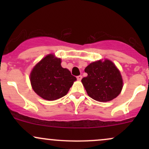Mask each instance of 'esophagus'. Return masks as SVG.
<instances>
[{
    "mask_svg": "<svg viewBox=\"0 0 149 149\" xmlns=\"http://www.w3.org/2000/svg\"><path fill=\"white\" fill-rule=\"evenodd\" d=\"M76 78H77V79H78V80H80L82 79V78H83V77H82L81 75H80V76H77Z\"/></svg>",
    "mask_w": 149,
    "mask_h": 149,
    "instance_id": "34e87169",
    "label": "esophagus"
}]
</instances>
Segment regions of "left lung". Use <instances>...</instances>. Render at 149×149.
<instances>
[{"instance_id":"left-lung-1","label":"left lung","mask_w":149,"mask_h":149,"mask_svg":"<svg viewBox=\"0 0 149 149\" xmlns=\"http://www.w3.org/2000/svg\"><path fill=\"white\" fill-rule=\"evenodd\" d=\"M87 77L81 80L87 93L93 100L101 102L113 100L120 93L123 79L115 64L110 60L97 61L85 69Z\"/></svg>"}]
</instances>
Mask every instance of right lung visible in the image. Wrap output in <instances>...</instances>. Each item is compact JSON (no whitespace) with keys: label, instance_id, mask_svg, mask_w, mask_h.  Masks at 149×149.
<instances>
[{"label":"right lung","instance_id":"obj_1","mask_svg":"<svg viewBox=\"0 0 149 149\" xmlns=\"http://www.w3.org/2000/svg\"><path fill=\"white\" fill-rule=\"evenodd\" d=\"M76 78L61 66V59L49 54L36 65L30 76L34 92L46 100L65 96Z\"/></svg>","mask_w":149,"mask_h":149}]
</instances>
